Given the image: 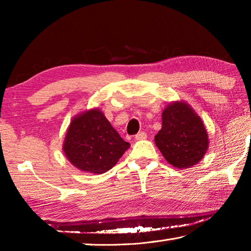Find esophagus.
I'll return each mask as SVG.
<instances>
[{"instance_id":"obj_1","label":"esophagus","mask_w":251,"mask_h":251,"mask_svg":"<svg viewBox=\"0 0 251 251\" xmlns=\"http://www.w3.org/2000/svg\"><path fill=\"white\" fill-rule=\"evenodd\" d=\"M135 139H136L137 141L145 140V139H147V134H146L145 131H141V132H139V134H137V135L135 136Z\"/></svg>"}]
</instances>
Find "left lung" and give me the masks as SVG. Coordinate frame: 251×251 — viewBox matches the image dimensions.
<instances>
[{
	"mask_svg": "<svg viewBox=\"0 0 251 251\" xmlns=\"http://www.w3.org/2000/svg\"><path fill=\"white\" fill-rule=\"evenodd\" d=\"M154 141L164 158L179 169L199 164L209 147L204 122L184 101H174L163 110L162 128Z\"/></svg>",
	"mask_w": 251,
	"mask_h": 251,
	"instance_id": "obj_1",
	"label": "left lung"
}]
</instances>
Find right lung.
Segmentation results:
<instances>
[{
	"mask_svg": "<svg viewBox=\"0 0 251 251\" xmlns=\"http://www.w3.org/2000/svg\"><path fill=\"white\" fill-rule=\"evenodd\" d=\"M129 147L106 120L103 112L93 108L73 117L62 150L74 167L100 175L113 167Z\"/></svg>",
	"mask_w": 251,
	"mask_h": 251,
	"instance_id": "add662e5",
	"label": "right lung"
}]
</instances>
